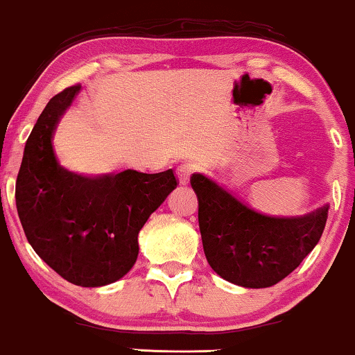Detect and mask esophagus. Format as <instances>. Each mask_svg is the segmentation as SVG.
Here are the masks:
<instances>
[{"instance_id":"obj_1","label":"esophagus","mask_w":355,"mask_h":355,"mask_svg":"<svg viewBox=\"0 0 355 355\" xmlns=\"http://www.w3.org/2000/svg\"><path fill=\"white\" fill-rule=\"evenodd\" d=\"M193 169H196V168H193V164H191V163H184V164H181V166H178L176 174H178L179 182H181V184H189V181H191V176H192Z\"/></svg>"}]
</instances>
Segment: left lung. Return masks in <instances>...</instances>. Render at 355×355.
Listing matches in <instances>:
<instances>
[{
    "label": "left lung",
    "mask_w": 355,
    "mask_h": 355,
    "mask_svg": "<svg viewBox=\"0 0 355 355\" xmlns=\"http://www.w3.org/2000/svg\"><path fill=\"white\" fill-rule=\"evenodd\" d=\"M208 263L242 288H270L297 268L323 234L328 205L304 216H268L237 200L213 179L192 174Z\"/></svg>",
    "instance_id": "obj_1"
}]
</instances>
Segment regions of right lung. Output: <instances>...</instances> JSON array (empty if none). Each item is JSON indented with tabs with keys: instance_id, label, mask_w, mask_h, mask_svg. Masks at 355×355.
Returning a JSON list of instances; mask_svg holds the SVG:
<instances>
[{
	"instance_id": "obj_1",
	"label": "right lung",
	"mask_w": 355,
	"mask_h": 355,
	"mask_svg": "<svg viewBox=\"0 0 355 355\" xmlns=\"http://www.w3.org/2000/svg\"><path fill=\"white\" fill-rule=\"evenodd\" d=\"M79 85L48 101L37 119L16 182V205L28 244L66 281L98 288L123 278L139 255L137 236L178 186L173 169L84 176L58 162L53 132Z\"/></svg>"
}]
</instances>
